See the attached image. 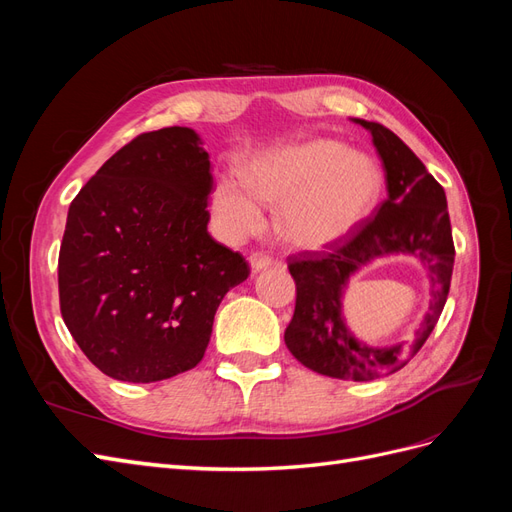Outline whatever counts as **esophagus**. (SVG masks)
<instances>
[{"label": "esophagus", "instance_id": "34e87169", "mask_svg": "<svg viewBox=\"0 0 512 512\" xmlns=\"http://www.w3.org/2000/svg\"><path fill=\"white\" fill-rule=\"evenodd\" d=\"M271 265H273V260L269 256H262V254H252L250 256V267H252L254 273L267 271Z\"/></svg>", "mask_w": 512, "mask_h": 512}]
</instances>
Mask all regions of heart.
Masks as SVG:
<instances>
[{"label": "heart", "mask_w": 512, "mask_h": 512, "mask_svg": "<svg viewBox=\"0 0 512 512\" xmlns=\"http://www.w3.org/2000/svg\"><path fill=\"white\" fill-rule=\"evenodd\" d=\"M384 192L376 160L335 138H309L256 153L243 177L224 175L211 190V213L228 239L265 224V203H282L275 228L294 250L320 252L348 241L374 215Z\"/></svg>", "instance_id": "1"}]
</instances>
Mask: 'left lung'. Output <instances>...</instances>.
<instances>
[{
  "mask_svg": "<svg viewBox=\"0 0 512 512\" xmlns=\"http://www.w3.org/2000/svg\"><path fill=\"white\" fill-rule=\"evenodd\" d=\"M369 134L384 166L386 200L376 218L331 254L305 252L288 269L297 305L284 333L294 359L316 374L367 382L395 374L423 348L442 314L455 265L446 194L425 164L382 123L352 119ZM410 255L428 273L430 309L410 343L374 347L361 343L343 318V294L351 277L378 257Z\"/></svg>",
  "mask_w": 512,
  "mask_h": 512,
  "instance_id": "1",
  "label": "left lung"
}]
</instances>
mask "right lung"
I'll list each match as a JSON object with an SVG mask.
<instances>
[{
    "label": "right lung",
    "instance_id": "obj_1",
    "mask_svg": "<svg viewBox=\"0 0 512 512\" xmlns=\"http://www.w3.org/2000/svg\"><path fill=\"white\" fill-rule=\"evenodd\" d=\"M209 153L192 128L136 136L68 209L59 305L102 374L158 382L200 363L224 294L250 275L209 232Z\"/></svg>",
    "mask_w": 512,
    "mask_h": 512
}]
</instances>
